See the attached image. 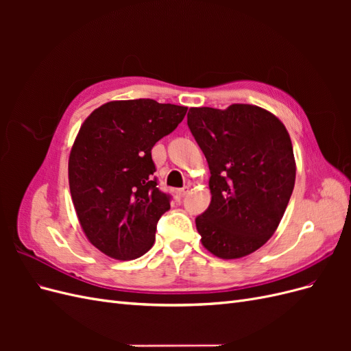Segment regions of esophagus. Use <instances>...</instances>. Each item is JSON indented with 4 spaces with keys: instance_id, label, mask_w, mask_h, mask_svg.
<instances>
[{
    "instance_id": "1",
    "label": "esophagus",
    "mask_w": 351,
    "mask_h": 351,
    "mask_svg": "<svg viewBox=\"0 0 351 351\" xmlns=\"http://www.w3.org/2000/svg\"><path fill=\"white\" fill-rule=\"evenodd\" d=\"M189 190H190V186H184V187L177 190V195H178L180 197H184V196L189 193Z\"/></svg>"
}]
</instances>
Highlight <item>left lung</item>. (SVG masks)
Here are the masks:
<instances>
[{
	"label": "left lung",
	"instance_id": "obj_1",
	"mask_svg": "<svg viewBox=\"0 0 351 351\" xmlns=\"http://www.w3.org/2000/svg\"><path fill=\"white\" fill-rule=\"evenodd\" d=\"M187 125L210 169V204L196 217L202 244L222 259L246 256L272 237L291 197L289 132L271 112L246 104L190 108Z\"/></svg>",
	"mask_w": 351,
	"mask_h": 351
}]
</instances>
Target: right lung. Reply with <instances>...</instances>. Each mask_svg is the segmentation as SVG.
I'll use <instances>...</instances> for the list:
<instances>
[{
  "label": "right lung",
  "instance_id": "right-lung-1",
  "mask_svg": "<svg viewBox=\"0 0 351 351\" xmlns=\"http://www.w3.org/2000/svg\"><path fill=\"white\" fill-rule=\"evenodd\" d=\"M186 112L154 99L112 101L80 127L69 158L70 193L84 234L102 253L129 261L152 247L171 202L154 177L152 147Z\"/></svg>",
  "mask_w": 351,
  "mask_h": 351
}]
</instances>
